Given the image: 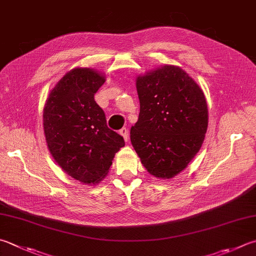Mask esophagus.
Segmentation results:
<instances>
[{
  "instance_id": "34e87169",
  "label": "esophagus",
  "mask_w": 256,
  "mask_h": 256,
  "mask_svg": "<svg viewBox=\"0 0 256 256\" xmlns=\"http://www.w3.org/2000/svg\"><path fill=\"white\" fill-rule=\"evenodd\" d=\"M119 134H122V136L124 137V139L126 142H128V139H129V136H128V129L127 128H122V129H120V132H119Z\"/></svg>"
}]
</instances>
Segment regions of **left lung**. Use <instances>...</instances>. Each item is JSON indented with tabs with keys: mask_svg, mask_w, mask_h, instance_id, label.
<instances>
[{
	"mask_svg": "<svg viewBox=\"0 0 256 256\" xmlns=\"http://www.w3.org/2000/svg\"><path fill=\"white\" fill-rule=\"evenodd\" d=\"M140 104L130 140L150 175L170 180L202 147L208 124L203 90L180 66L165 64L139 76Z\"/></svg>",
	"mask_w": 256,
	"mask_h": 256,
	"instance_id": "1",
	"label": "left lung"
}]
</instances>
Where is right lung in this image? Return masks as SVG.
Segmentation results:
<instances>
[{
	"mask_svg": "<svg viewBox=\"0 0 256 256\" xmlns=\"http://www.w3.org/2000/svg\"><path fill=\"white\" fill-rule=\"evenodd\" d=\"M106 76L90 68H74L51 90L43 109V129L56 162L84 184H97L109 172L124 138L107 126L94 94Z\"/></svg>",
	"mask_w": 256,
	"mask_h": 256,
	"instance_id": "obj_1",
	"label": "right lung"
}]
</instances>
